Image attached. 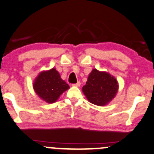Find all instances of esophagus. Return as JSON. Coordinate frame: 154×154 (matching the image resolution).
I'll list each match as a JSON object with an SVG mask.
<instances>
[{
    "instance_id": "1",
    "label": "esophagus",
    "mask_w": 154,
    "mask_h": 154,
    "mask_svg": "<svg viewBox=\"0 0 154 154\" xmlns=\"http://www.w3.org/2000/svg\"><path fill=\"white\" fill-rule=\"evenodd\" d=\"M80 85H81L80 82H77L76 83V84H73L72 86H74V87H79V86H80Z\"/></svg>"
}]
</instances>
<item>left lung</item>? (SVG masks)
Returning a JSON list of instances; mask_svg holds the SVG:
<instances>
[{
    "instance_id": "obj_1",
    "label": "left lung",
    "mask_w": 154,
    "mask_h": 154,
    "mask_svg": "<svg viewBox=\"0 0 154 154\" xmlns=\"http://www.w3.org/2000/svg\"><path fill=\"white\" fill-rule=\"evenodd\" d=\"M119 85L110 73L93 69L89 75L82 91L90 103L98 106L108 105L116 96Z\"/></svg>"
}]
</instances>
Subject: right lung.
Masks as SVG:
<instances>
[{
	"instance_id": "1",
	"label": "right lung",
	"mask_w": 154,
	"mask_h": 154,
	"mask_svg": "<svg viewBox=\"0 0 154 154\" xmlns=\"http://www.w3.org/2000/svg\"><path fill=\"white\" fill-rule=\"evenodd\" d=\"M33 89L41 99L53 103L58 101L63 92L69 89V86L61 79L60 74L53 67L38 74L34 80Z\"/></svg>"
}]
</instances>
